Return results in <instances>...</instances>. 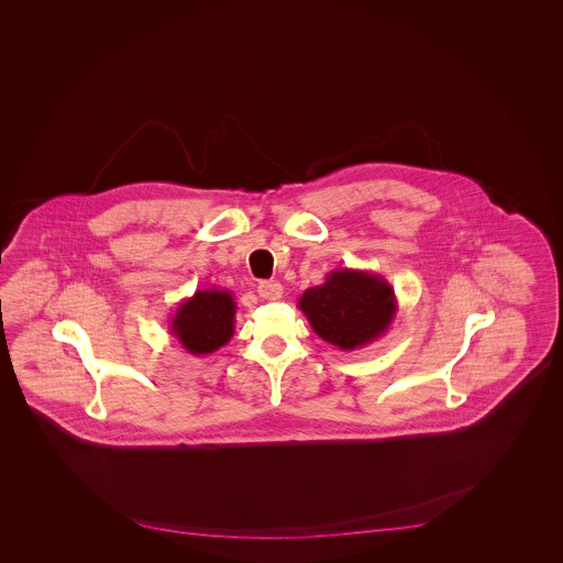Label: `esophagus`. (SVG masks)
I'll return each instance as SVG.
<instances>
[{"mask_svg": "<svg viewBox=\"0 0 563 563\" xmlns=\"http://www.w3.org/2000/svg\"><path fill=\"white\" fill-rule=\"evenodd\" d=\"M257 295L264 297V299L276 301V299L283 297V285L276 283V280H262V283L257 285Z\"/></svg>", "mask_w": 563, "mask_h": 563, "instance_id": "esophagus-1", "label": "esophagus"}]
</instances>
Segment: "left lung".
Returning a JSON list of instances; mask_svg holds the SVG:
<instances>
[{
    "label": "left lung",
    "instance_id": "1",
    "mask_svg": "<svg viewBox=\"0 0 563 563\" xmlns=\"http://www.w3.org/2000/svg\"><path fill=\"white\" fill-rule=\"evenodd\" d=\"M297 307L322 341L355 351L388 332L398 303L379 274L334 268L322 285L303 290Z\"/></svg>",
    "mask_w": 563,
    "mask_h": 563
}]
</instances>
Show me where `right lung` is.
Instances as JSON below:
<instances>
[{
    "instance_id": "1",
    "label": "right lung",
    "mask_w": 563,
    "mask_h": 563,
    "mask_svg": "<svg viewBox=\"0 0 563 563\" xmlns=\"http://www.w3.org/2000/svg\"><path fill=\"white\" fill-rule=\"evenodd\" d=\"M235 311L231 290L198 289L175 309L170 334L189 355H210L233 339Z\"/></svg>"
}]
</instances>
